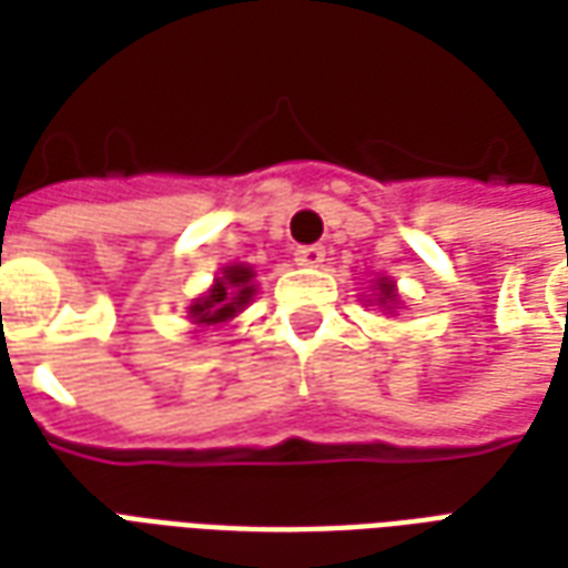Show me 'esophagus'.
<instances>
[{"label":"esophagus","mask_w":568,"mask_h":568,"mask_svg":"<svg viewBox=\"0 0 568 568\" xmlns=\"http://www.w3.org/2000/svg\"><path fill=\"white\" fill-rule=\"evenodd\" d=\"M295 261L297 264H304V267H320L322 261H325V248L322 246H297Z\"/></svg>","instance_id":"34e87169"}]
</instances>
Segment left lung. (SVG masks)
<instances>
[{"label": "left lung", "instance_id": "obj_1", "mask_svg": "<svg viewBox=\"0 0 568 568\" xmlns=\"http://www.w3.org/2000/svg\"><path fill=\"white\" fill-rule=\"evenodd\" d=\"M381 304H393L395 301V285L389 280H381V297H377Z\"/></svg>", "mask_w": 568, "mask_h": 568}]
</instances>
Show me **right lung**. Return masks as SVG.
Masks as SVG:
<instances>
[{
  "mask_svg": "<svg viewBox=\"0 0 568 568\" xmlns=\"http://www.w3.org/2000/svg\"><path fill=\"white\" fill-rule=\"evenodd\" d=\"M252 267L246 264H234V267H227L224 276L219 283L212 285V292L206 297H200L197 304H191V320L194 325H222L231 316H236L240 310L246 307L248 297L255 295V285H252Z\"/></svg>",
  "mask_w": 568,
  "mask_h": 568,
  "instance_id": "obj_1",
  "label": "right lung"
}]
</instances>
